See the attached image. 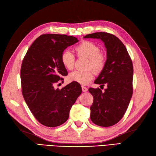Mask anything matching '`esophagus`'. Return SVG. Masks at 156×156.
<instances>
[{"mask_svg": "<svg viewBox=\"0 0 156 156\" xmlns=\"http://www.w3.org/2000/svg\"><path fill=\"white\" fill-rule=\"evenodd\" d=\"M82 92H87L88 91V88L87 87H84V86H82Z\"/></svg>", "mask_w": 156, "mask_h": 156, "instance_id": "34e87169", "label": "esophagus"}]
</instances>
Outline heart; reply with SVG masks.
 <instances>
[{"label": "heart", "instance_id": "1", "mask_svg": "<svg viewBox=\"0 0 156 156\" xmlns=\"http://www.w3.org/2000/svg\"><path fill=\"white\" fill-rule=\"evenodd\" d=\"M75 51L78 57H85L88 59L87 68L92 69L97 73L103 69L106 64L105 55L101 52V48L94 43L90 41H82L75 47ZM61 62L63 66L69 70L74 68L75 56L69 50H64L62 53ZM94 77L92 69L81 72L76 70L68 76L69 80L82 84H87Z\"/></svg>", "mask_w": 156, "mask_h": 156}]
</instances>
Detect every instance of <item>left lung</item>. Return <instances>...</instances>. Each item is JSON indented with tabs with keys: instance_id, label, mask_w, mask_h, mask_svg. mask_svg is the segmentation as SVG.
<instances>
[{
	"instance_id": "left-lung-1",
	"label": "left lung",
	"mask_w": 156,
	"mask_h": 156,
	"mask_svg": "<svg viewBox=\"0 0 156 156\" xmlns=\"http://www.w3.org/2000/svg\"><path fill=\"white\" fill-rule=\"evenodd\" d=\"M84 38L100 39L107 49V59L95 84L107 88H90L93 97L90 119L97 125L110 127L123 117L133 94V67L127 49L115 35L105 32L88 34Z\"/></svg>"
}]
</instances>
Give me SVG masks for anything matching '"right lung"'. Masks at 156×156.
I'll return each mask as SVG.
<instances>
[{"instance_id":"1","label":"right lung","mask_w":156,"mask_h":156,"mask_svg":"<svg viewBox=\"0 0 156 156\" xmlns=\"http://www.w3.org/2000/svg\"><path fill=\"white\" fill-rule=\"evenodd\" d=\"M78 41L73 36L44 34L33 43L23 59L22 94L35 119L54 127L68 120L69 111L82 93L80 85L71 82L59 90L55 84L68 74L61 62L62 53Z\"/></svg>"}]
</instances>
